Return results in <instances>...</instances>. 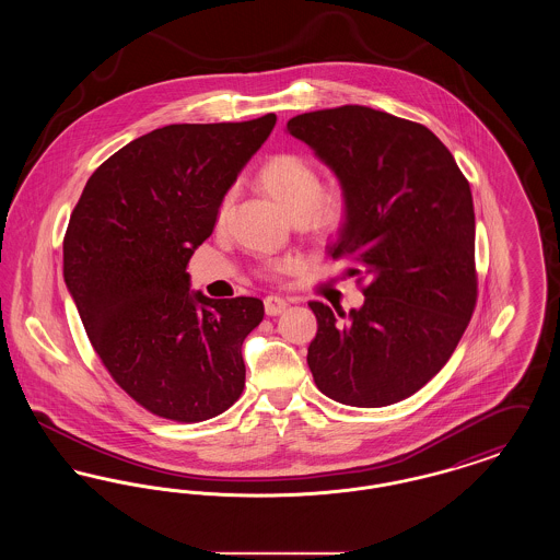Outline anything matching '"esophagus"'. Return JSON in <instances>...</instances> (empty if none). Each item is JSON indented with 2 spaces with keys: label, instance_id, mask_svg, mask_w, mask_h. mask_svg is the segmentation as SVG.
Instances as JSON below:
<instances>
[{
  "label": "esophagus",
  "instance_id": "obj_1",
  "mask_svg": "<svg viewBox=\"0 0 560 560\" xmlns=\"http://www.w3.org/2000/svg\"><path fill=\"white\" fill-rule=\"evenodd\" d=\"M285 308H288V302L281 295H268L267 300H265V311H267L268 317H277Z\"/></svg>",
  "mask_w": 560,
  "mask_h": 560
}]
</instances>
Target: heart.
Instances as JSON below:
<instances>
[{
	"mask_svg": "<svg viewBox=\"0 0 560 560\" xmlns=\"http://www.w3.org/2000/svg\"><path fill=\"white\" fill-rule=\"evenodd\" d=\"M258 185L308 233L327 235L338 231L350 210L348 190L340 180L320 183L315 163L298 153H277L258 170ZM231 208V195H224L215 210V224H224ZM295 267L292 258L277 260L268 275L288 272Z\"/></svg>",
	"mask_w": 560,
	"mask_h": 560,
	"instance_id": "b5f03b06",
	"label": "heart"
}]
</instances>
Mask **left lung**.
Returning a JSON list of instances; mask_svg holds the SVG:
<instances>
[{
  "label": "left lung",
  "instance_id": "obj_1",
  "mask_svg": "<svg viewBox=\"0 0 560 560\" xmlns=\"http://www.w3.org/2000/svg\"><path fill=\"white\" fill-rule=\"evenodd\" d=\"M306 142L347 187L334 260L363 283L345 313L311 302L308 368L320 393L352 407L411 397L450 361L477 306L475 208L466 176L427 126L359 105L295 115Z\"/></svg>",
  "mask_w": 560,
  "mask_h": 560
}]
</instances>
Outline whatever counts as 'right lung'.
<instances>
[{"mask_svg": "<svg viewBox=\"0 0 560 560\" xmlns=\"http://www.w3.org/2000/svg\"><path fill=\"white\" fill-rule=\"evenodd\" d=\"M275 124L268 113L144 133L90 176L71 213L65 283L85 334L110 377L165 420H210L243 393L241 347L265 304L190 292L187 265Z\"/></svg>", "mask_w": 560, "mask_h": 560, "instance_id": "add662e5", "label": "right lung"}]
</instances>
